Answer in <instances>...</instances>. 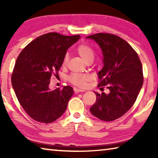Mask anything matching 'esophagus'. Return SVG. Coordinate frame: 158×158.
<instances>
[{"mask_svg":"<svg viewBox=\"0 0 158 158\" xmlns=\"http://www.w3.org/2000/svg\"><path fill=\"white\" fill-rule=\"evenodd\" d=\"M74 91L75 92V93H81V92H84V90H81L79 89H77V88H74Z\"/></svg>","mask_w":158,"mask_h":158,"instance_id":"1","label":"esophagus"}]
</instances>
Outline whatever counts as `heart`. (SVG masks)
I'll list each match as a JSON object with an SVG mask.
<instances>
[{
	"label": "heart",
	"instance_id": "b5f03b06",
	"mask_svg": "<svg viewBox=\"0 0 158 158\" xmlns=\"http://www.w3.org/2000/svg\"><path fill=\"white\" fill-rule=\"evenodd\" d=\"M77 52L80 56L85 63L93 61L95 58V52L91 47L89 45L83 44L78 47L77 49ZM69 55L68 53H65L63 57V65H65L68 62ZM68 80L69 83L77 87L84 88L87 85V83L89 81L90 76L85 74L79 73H72L68 77Z\"/></svg>",
	"mask_w": 158,
	"mask_h": 158
}]
</instances>
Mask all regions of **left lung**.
<instances>
[{
	"instance_id": "left-lung-1",
	"label": "left lung",
	"mask_w": 158,
	"mask_h": 158,
	"mask_svg": "<svg viewBox=\"0 0 158 158\" xmlns=\"http://www.w3.org/2000/svg\"><path fill=\"white\" fill-rule=\"evenodd\" d=\"M102 51L104 67L98 73V86L106 85L109 94L95 93L96 102L90 111L104 121L119 118L135 104L142 87V65L135 49L121 37L100 33L86 37Z\"/></svg>"
}]
</instances>
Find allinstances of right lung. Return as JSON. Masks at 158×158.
Here are the masks:
<instances>
[{"mask_svg": "<svg viewBox=\"0 0 158 158\" xmlns=\"http://www.w3.org/2000/svg\"><path fill=\"white\" fill-rule=\"evenodd\" d=\"M79 35H63L48 33L39 36L21 51L12 74V84L20 105L35 121L50 123L66 110L73 89L69 85L50 90L53 74L62 66L69 47L78 41Z\"/></svg>", "mask_w": 158, "mask_h": 158, "instance_id": "1", "label": "right lung"}]
</instances>
